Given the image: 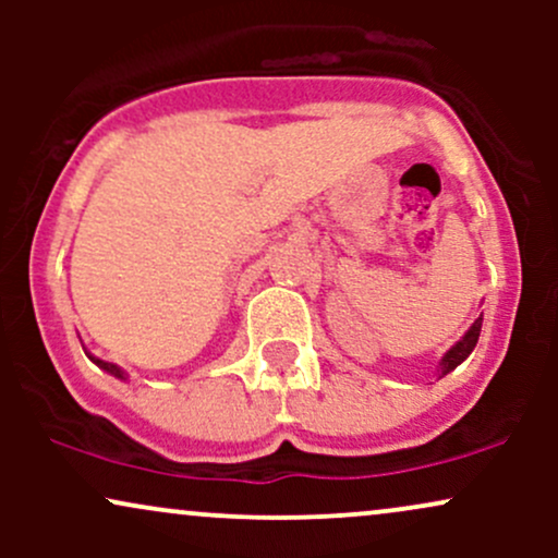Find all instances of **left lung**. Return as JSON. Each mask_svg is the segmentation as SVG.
Instances as JSON below:
<instances>
[{
  "label": "left lung",
  "mask_w": 558,
  "mask_h": 558,
  "mask_svg": "<svg viewBox=\"0 0 558 558\" xmlns=\"http://www.w3.org/2000/svg\"><path fill=\"white\" fill-rule=\"evenodd\" d=\"M480 328H483V315H480L475 323H472V328L464 332L462 341H459L457 345H451V349L446 351V356H444V360H440V369H438L440 375H448V373H451V369H457L459 364H462L466 356L472 354V349H475V345H477Z\"/></svg>",
  "instance_id": "8db88e82"
}]
</instances>
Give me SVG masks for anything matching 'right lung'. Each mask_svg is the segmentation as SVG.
I'll return each mask as SVG.
<instances>
[{
    "instance_id": "right-lung-1",
    "label": "right lung",
    "mask_w": 558,
    "mask_h": 558,
    "mask_svg": "<svg viewBox=\"0 0 558 558\" xmlns=\"http://www.w3.org/2000/svg\"><path fill=\"white\" fill-rule=\"evenodd\" d=\"M88 360H92L94 364H99V367H101V369H107V373H110V375L120 377V380H125V373H123V369L118 367V364H112V362H101V360H96V356H88Z\"/></svg>"
}]
</instances>
